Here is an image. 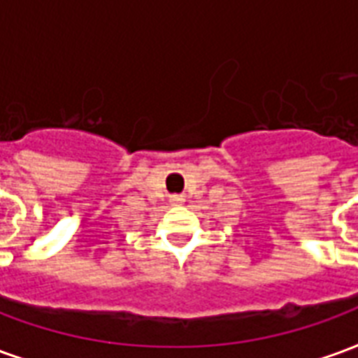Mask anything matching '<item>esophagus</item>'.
Masks as SVG:
<instances>
[{
  "mask_svg": "<svg viewBox=\"0 0 358 358\" xmlns=\"http://www.w3.org/2000/svg\"><path fill=\"white\" fill-rule=\"evenodd\" d=\"M180 201H184V199H182V195H172V203H180Z\"/></svg>",
  "mask_w": 358,
  "mask_h": 358,
  "instance_id": "34e87169",
  "label": "esophagus"
}]
</instances>
